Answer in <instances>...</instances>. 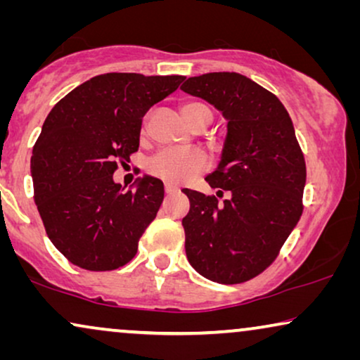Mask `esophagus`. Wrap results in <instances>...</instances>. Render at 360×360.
Instances as JSON below:
<instances>
[{"label": "esophagus", "mask_w": 360, "mask_h": 360, "mask_svg": "<svg viewBox=\"0 0 360 360\" xmlns=\"http://www.w3.org/2000/svg\"><path fill=\"white\" fill-rule=\"evenodd\" d=\"M176 186H174V185H170V184H165V193L167 195H172V193H176Z\"/></svg>", "instance_id": "34e87169"}]
</instances>
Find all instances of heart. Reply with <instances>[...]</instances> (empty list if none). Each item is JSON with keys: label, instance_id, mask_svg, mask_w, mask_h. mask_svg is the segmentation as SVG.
<instances>
[{"label": "heart", "instance_id": "heart-1", "mask_svg": "<svg viewBox=\"0 0 360 360\" xmlns=\"http://www.w3.org/2000/svg\"><path fill=\"white\" fill-rule=\"evenodd\" d=\"M185 120L188 124L193 126L201 116H210L213 120V112L203 103H186L181 108ZM208 165L206 157L198 150L191 149H175V147H169L157 152L152 155L149 162H147V169L157 179L167 181V184H185L201 174Z\"/></svg>", "mask_w": 360, "mask_h": 360}]
</instances>
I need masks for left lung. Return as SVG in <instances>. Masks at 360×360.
I'll return each instance as SVG.
<instances>
[{
  "mask_svg": "<svg viewBox=\"0 0 360 360\" xmlns=\"http://www.w3.org/2000/svg\"><path fill=\"white\" fill-rule=\"evenodd\" d=\"M180 88L228 120L221 160L206 176L226 200L184 190L186 257L213 282H248L274 262L303 213L307 165L293 122L274 93L240 73L190 77Z\"/></svg>",
  "mask_w": 360,
  "mask_h": 360,
  "instance_id": "1",
  "label": "left lung"
}]
</instances>
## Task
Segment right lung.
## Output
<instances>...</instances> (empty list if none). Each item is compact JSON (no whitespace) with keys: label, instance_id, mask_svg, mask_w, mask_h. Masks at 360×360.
Wrapping results in <instances>:
<instances>
[{"label":"right lung","instance_id":"obj_1","mask_svg":"<svg viewBox=\"0 0 360 360\" xmlns=\"http://www.w3.org/2000/svg\"><path fill=\"white\" fill-rule=\"evenodd\" d=\"M181 75L103 73L63 96L44 121L31 157L34 201L52 244L93 272L129 262L164 200V184L112 180L139 149L142 117L179 88Z\"/></svg>","mask_w":360,"mask_h":360}]
</instances>
